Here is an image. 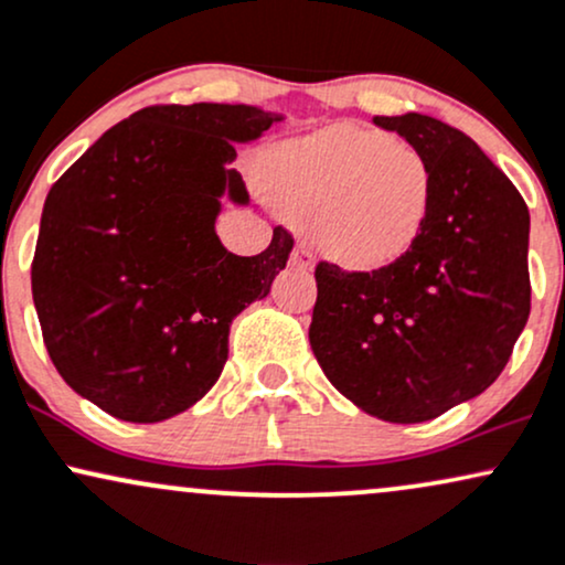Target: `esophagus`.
I'll list each match as a JSON object with an SVG mask.
<instances>
[{
  "label": "esophagus",
  "instance_id": "esophagus-1",
  "mask_svg": "<svg viewBox=\"0 0 565 565\" xmlns=\"http://www.w3.org/2000/svg\"><path fill=\"white\" fill-rule=\"evenodd\" d=\"M290 258H294L296 267H303V269L315 264V254H311V248H309L307 243H298L296 250H294V256H290Z\"/></svg>",
  "mask_w": 565,
  "mask_h": 565
}]
</instances>
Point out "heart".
Here are the masks:
<instances>
[{
    "label": "heart",
    "mask_w": 565,
    "mask_h": 565,
    "mask_svg": "<svg viewBox=\"0 0 565 565\" xmlns=\"http://www.w3.org/2000/svg\"><path fill=\"white\" fill-rule=\"evenodd\" d=\"M434 177L415 145L386 131L333 126L280 150L275 195L315 224L335 262L375 269L407 254L430 209Z\"/></svg>",
    "instance_id": "1"
}]
</instances>
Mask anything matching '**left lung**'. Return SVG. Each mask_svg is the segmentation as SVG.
I'll list each match as a JSON object with an SVG mask.
<instances>
[{"label": "left lung", "mask_w": 565, "mask_h": 565, "mask_svg": "<svg viewBox=\"0 0 565 565\" xmlns=\"http://www.w3.org/2000/svg\"><path fill=\"white\" fill-rule=\"evenodd\" d=\"M373 121L426 156V224L381 269L317 264L309 343L328 381L364 413L423 423L492 386L526 328L529 209L455 126L423 113Z\"/></svg>", "instance_id": "8db88e82"}]
</instances>
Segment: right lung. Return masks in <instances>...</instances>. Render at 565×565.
Instances as JSON below:
<instances>
[{
    "mask_svg": "<svg viewBox=\"0 0 565 565\" xmlns=\"http://www.w3.org/2000/svg\"><path fill=\"white\" fill-rule=\"evenodd\" d=\"M280 116L250 105H150L105 131L44 201L31 294L44 347L78 396L126 423H161L209 394L230 324L267 298L294 235L235 256L214 224L248 203L235 142Z\"/></svg>",
    "mask_w": 565,
    "mask_h": 565,
    "instance_id": "right-lung-1",
    "label": "right lung"
}]
</instances>
